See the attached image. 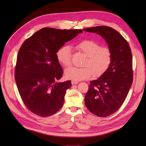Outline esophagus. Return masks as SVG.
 <instances>
[{"mask_svg":"<svg viewBox=\"0 0 146 146\" xmlns=\"http://www.w3.org/2000/svg\"><path fill=\"white\" fill-rule=\"evenodd\" d=\"M78 81H75V80H72L71 81V84L72 85H76V84H78Z\"/></svg>","mask_w":146,"mask_h":146,"instance_id":"obj_1","label":"esophagus"}]
</instances>
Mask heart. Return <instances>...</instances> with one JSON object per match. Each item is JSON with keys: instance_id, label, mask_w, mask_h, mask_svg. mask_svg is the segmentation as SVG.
<instances>
[{"instance_id": "obj_1", "label": "heart", "mask_w": 146, "mask_h": 146, "mask_svg": "<svg viewBox=\"0 0 146 146\" xmlns=\"http://www.w3.org/2000/svg\"><path fill=\"white\" fill-rule=\"evenodd\" d=\"M76 48L86 56L82 68L70 67L65 70V76L68 79L76 81L86 80L94 75L99 77L109 68L112 61V52L108 47H102L100 44L90 40H84L78 43ZM58 61L64 66L71 64V49L69 46H62L56 52Z\"/></svg>"}]
</instances>
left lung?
Returning <instances> with one entry per match:
<instances>
[{
  "instance_id": "1",
  "label": "left lung",
  "mask_w": 146,
  "mask_h": 146,
  "mask_svg": "<svg viewBox=\"0 0 146 146\" xmlns=\"http://www.w3.org/2000/svg\"><path fill=\"white\" fill-rule=\"evenodd\" d=\"M83 30L101 36L112 52L109 68L98 79L90 82L85 97L90 111L98 117H107L122 106L132 84L131 49L125 39L110 27L100 26Z\"/></svg>"
}]
</instances>
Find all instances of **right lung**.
Wrapping results in <instances>:
<instances>
[{
	"label": "right lung",
	"instance_id": "obj_1",
	"mask_svg": "<svg viewBox=\"0 0 146 146\" xmlns=\"http://www.w3.org/2000/svg\"><path fill=\"white\" fill-rule=\"evenodd\" d=\"M81 29L44 27L23 42L19 50L15 80L24 105L35 114L48 117L60 109L70 80L57 81L63 71L56 52L65 42L82 33Z\"/></svg>",
	"mask_w": 146,
	"mask_h": 146
}]
</instances>
